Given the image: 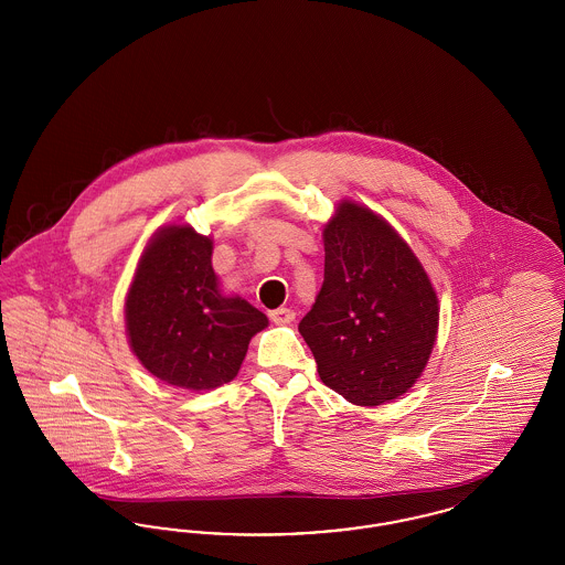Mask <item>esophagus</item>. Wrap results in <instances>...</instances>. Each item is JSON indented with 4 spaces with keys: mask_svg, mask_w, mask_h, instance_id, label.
Returning a JSON list of instances; mask_svg holds the SVG:
<instances>
[{
    "mask_svg": "<svg viewBox=\"0 0 565 565\" xmlns=\"http://www.w3.org/2000/svg\"><path fill=\"white\" fill-rule=\"evenodd\" d=\"M296 313L292 309H275L270 311V320L279 326H286V323L295 322Z\"/></svg>",
    "mask_w": 565,
    "mask_h": 565,
    "instance_id": "34e87169",
    "label": "esophagus"
}]
</instances>
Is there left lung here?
<instances>
[{
	"instance_id": "8db88e82",
	"label": "left lung",
	"mask_w": 565,
	"mask_h": 565,
	"mask_svg": "<svg viewBox=\"0 0 565 565\" xmlns=\"http://www.w3.org/2000/svg\"><path fill=\"white\" fill-rule=\"evenodd\" d=\"M323 284L298 323L323 385L358 406L396 401L422 376L438 334V296L396 228L343 199L323 224Z\"/></svg>"
}]
</instances>
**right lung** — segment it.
Segmentation results:
<instances>
[{
    "instance_id": "add662e5",
    "label": "right lung",
    "mask_w": 565,
    "mask_h": 565,
    "mask_svg": "<svg viewBox=\"0 0 565 565\" xmlns=\"http://www.w3.org/2000/svg\"><path fill=\"white\" fill-rule=\"evenodd\" d=\"M214 242L190 224L161 226L143 247L125 298L127 339L150 375L207 392L233 381L252 337L269 326L242 296H224Z\"/></svg>"
}]
</instances>
